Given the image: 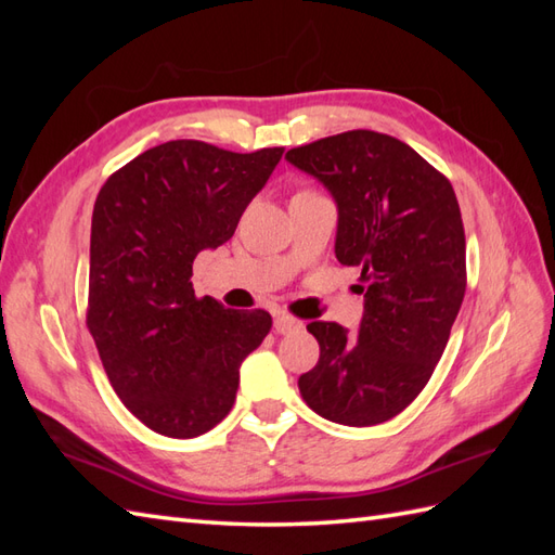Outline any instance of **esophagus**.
Wrapping results in <instances>:
<instances>
[{
    "mask_svg": "<svg viewBox=\"0 0 555 555\" xmlns=\"http://www.w3.org/2000/svg\"><path fill=\"white\" fill-rule=\"evenodd\" d=\"M300 326H302V322L296 320V317L286 314V312H276V317H274L276 334H293V332H298Z\"/></svg>",
    "mask_w": 555,
    "mask_h": 555,
    "instance_id": "obj_1",
    "label": "esophagus"
}]
</instances>
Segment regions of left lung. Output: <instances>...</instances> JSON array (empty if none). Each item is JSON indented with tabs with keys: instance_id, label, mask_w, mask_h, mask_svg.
<instances>
[{
	"instance_id": "1",
	"label": "left lung",
	"mask_w": 555,
	"mask_h": 555,
	"mask_svg": "<svg viewBox=\"0 0 555 555\" xmlns=\"http://www.w3.org/2000/svg\"><path fill=\"white\" fill-rule=\"evenodd\" d=\"M338 209L336 259L360 267L358 336L312 322L320 362L298 379L317 415L372 427L403 412L441 360L465 298V229L443 173L410 145L348 131L286 152Z\"/></svg>"
}]
</instances>
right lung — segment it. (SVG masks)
<instances>
[{
	"instance_id": "1",
	"label": "right lung",
	"mask_w": 555,
	"mask_h": 555,
	"mask_svg": "<svg viewBox=\"0 0 555 555\" xmlns=\"http://www.w3.org/2000/svg\"><path fill=\"white\" fill-rule=\"evenodd\" d=\"M284 147L238 155L169 140L112 173L90 231L88 328L116 396L162 436L193 439L229 415L264 310L195 298L193 259L227 243Z\"/></svg>"
}]
</instances>
